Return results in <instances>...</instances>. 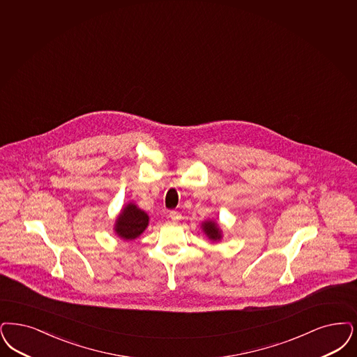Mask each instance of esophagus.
Instances as JSON below:
<instances>
[{
	"label": "esophagus",
	"instance_id": "1",
	"mask_svg": "<svg viewBox=\"0 0 357 357\" xmlns=\"http://www.w3.org/2000/svg\"><path fill=\"white\" fill-rule=\"evenodd\" d=\"M169 216L172 218V220H179L182 218V215H181V213H178V211H170Z\"/></svg>",
	"mask_w": 357,
	"mask_h": 357
}]
</instances>
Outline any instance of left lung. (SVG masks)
<instances>
[{"instance_id": "8db88e82", "label": "left lung", "mask_w": 357, "mask_h": 357, "mask_svg": "<svg viewBox=\"0 0 357 357\" xmlns=\"http://www.w3.org/2000/svg\"><path fill=\"white\" fill-rule=\"evenodd\" d=\"M202 229L204 231V234L208 236L210 241L218 242L222 239V231L219 229V226L213 222V220H206L202 223Z\"/></svg>"}]
</instances>
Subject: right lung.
I'll return each instance as SVG.
<instances>
[{"label":"right lung","instance_id":"obj_1","mask_svg":"<svg viewBox=\"0 0 357 357\" xmlns=\"http://www.w3.org/2000/svg\"><path fill=\"white\" fill-rule=\"evenodd\" d=\"M149 226V215L137 204L128 203L115 220V234L123 241L137 239Z\"/></svg>","mask_w":357,"mask_h":357}]
</instances>
